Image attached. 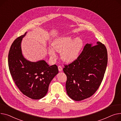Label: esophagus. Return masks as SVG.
<instances>
[{
    "label": "esophagus",
    "mask_w": 121,
    "mask_h": 121,
    "mask_svg": "<svg viewBox=\"0 0 121 121\" xmlns=\"http://www.w3.org/2000/svg\"><path fill=\"white\" fill-rule=\"evenodd\" d=\"M58 70H59V71H62V70H63V69H62V67H61L60 66H59L58 67Z\"/></svg>",
    "instance_id": "esophagus-1"
}]
</instances>
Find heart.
Returning a JSON list of instances; mask_svg holds the SVG:
<instances>
[{
  "label": "heart",
  "instance_id": "b5f03b06",
  "mask_svg": "<svg viewBox=\"0 0 121 121\" xmlns=\"http://www.w3.org/2000/svg\"><path fill=\"white\" fill-rule=\"evenodd\" d=\"M83 45V40L80 37L74 39L71 35L58 37L52 44L54 49H49V54L52 59H55L57 56L54 49L57 52H61V58L64 62L70 63L78 58Z\"/></svg>",
  "mask_w": 121,
  "mask_h": 121
}]
</instances>
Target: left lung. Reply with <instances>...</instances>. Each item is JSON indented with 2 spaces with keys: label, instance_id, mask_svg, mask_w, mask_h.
Wrapping results in <instances>:
<instances>
[{
  "label": "left lung",
  "instance_id": "8db88e82",
  "mask_svg": "<svg viewBox=\"0 0 121 121\" xmlns=\"http://www.w3.org/2000/svg\"><path fill=\"white\" fill-rule=\"evenodd\" d=\"M108 64L106 47L98 41L86 44L81 53L63 69L67 77V93L74 101H81L97 91L103 79Z\"/></svg>",
  "mask_w": 121,
  "mask_h": 121
}]
</instances>
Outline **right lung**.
<instances>
[{
	"label": "right lung",
	"mask_w": 121,
	"mask_h": 121,
	"mask_svg": "<svg viewBox=\"0 0 121 121\" xmlns=\"http://www.w3.org/2000/svg\"><path fill=\"white\" fill-rule=\"evenodd\" d=\"M27 33L12 44L8 65L13 81L21 92L32 99L37 100L47 94L51 82L58 73V69L56 65L50 66L44 60L34 62L24 58L21 45Z\"/></svg>",
	"instance_id": "add662e5"
}]
</instances>
